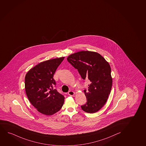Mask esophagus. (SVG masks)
Segmentation results:
<instances>
[{"mask_svg": "<svg viewBox=\"0 0 146 146\" xmlns=\"http://www.w3.org/2000/svg\"><path fill=\"white\" fill-rule=\"evenodd\" d=\"M74 94H75V93L74 92V91H70L68 92V95H70V96H74Z\"/></svg>", "mask_w": 146, "mask_h": 146, "instance_id": "34e87169", "label": "esophagus"}]
</instances>
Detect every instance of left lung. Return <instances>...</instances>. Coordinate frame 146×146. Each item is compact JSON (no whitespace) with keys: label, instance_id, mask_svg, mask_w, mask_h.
I'll return each mask as SVG.
<instances>
[{"label":"left lung","instance_id":"left-lung-1","mask_svg":"<svg viewBox=\"0 0 146 146\" xmlns=\"http://www.w3.org/2000/svg\"><path fill=\"white\" fill-rule=\"evenodd\" d=\"M67 60L83 80L88 79L90 82L88 90H84L87 102L81 109L86 113H96L105 104L111 93L113 79L110 65L100 54L88 51L71 54Z\"/></svg>","mask_w":146,"mask_h":146}]
</instances>
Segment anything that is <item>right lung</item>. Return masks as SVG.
Returning <instances> with one entry per match:
<instances>
[{"mask_svg": "<svg viewBox=\"0 0 146 146\" xmlns=\"http://www.w3.org/2000/svg\"><path fill=\"white\" fill-rule=\"evenodd\" d=\"M65 57L39 63L25 76V90L28 99L39 113L53 115L61 110L65 97L55 89L54 74Z\"/></svg>", "mask_w": 146, "mask_h": 146, "instance_id": "obj_1", "label": "right lung"}]
</instances>
